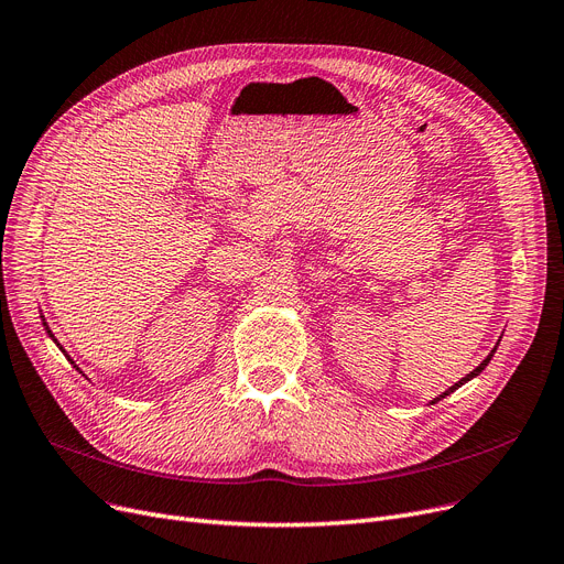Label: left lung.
Instances as JSON below:
<instances>
[{
	"label": "left lung",
	"instance_id": "8db88e82",
	"mask_svg": "<svg viewBox=\"0 0 564 564\" xmlns=\"http://www.w3.org/2000/svg\"><path fill=\"white\" fill-rule=\"evenodd\" d=\"M498 345H500V343H498ZM498 345H495V347H492V351H490V354H488V356H486V358H484V360H481V364H479V366H477V368H475V370H471V372H469V375H465V377H463V379H460V381H458V384H454V387H448V389H446V391H444V393H442V395H437V398H435V400H431V404H435V402H440V400H442V398H446V395H448V393H454V391H456V389H460V387H463V384H467V381H469V379H475V377H477V375H481V372H484V368H486V366H488V364H490V358H492V354H495V349H498Z\"/></svg>",
	"mask_w": 564,
	"mask_h": 564
}]
</instances>
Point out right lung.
Instances as JSON below:
<instances>
[{"instance_id": "right-lung-1", "label": "right lung", "mask_w": 564, "mask_h": 564, "mask_svg": "<svg viewBox=\"0 0 564 564\" xmlns=\"http://www.w3.org/2000/svg\"><path fill=\"white\" fill-rule=\"evenodd\" d=\"M41 319H43V314H41ZM43 326H46V330H48V335H51V340H53V343H55V345H57V347H59V343H57V340H55V335H53V330H51V328H48V324H46V319H43ZM59 349H62V354H64V356H66V358H69V354H66V351H64V347H59ZM69 360H72V364H74V358H69ZM74 368H76V370H78V372H80V368H78V366H76V364H74Z\"/></svg>"}]
</instances>
